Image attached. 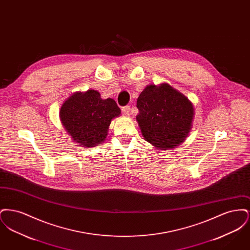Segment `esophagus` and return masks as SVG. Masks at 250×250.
I'll return each mask as SVG.
<instances>
[{"mask_svg":"<svg viewBox=\"0 0 250 250\" xmlns=\"http://www.w3.org/2000/svg\"><path fill=\"white\" fill-rule=\"evenodd\" d=\"M122 110H123V112H124L125 114H126V115H129V114H130L131 110L129 106H125V107H122Z\"/></svg>","mask_w":250,"mask_h":250,"instance_id":"esophagus-1","label":"esophagus"}]
</instances>
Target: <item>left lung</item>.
<instances>
[{"label":"left lung","mask_w":250,"mask_h":250,"mask_svg":"<svg viewBox=\"0 0 250 250\" xmlns=\"http://www.w3.org/2000/svg\"><path fill=\"white\" fill-rule=\"evenodd\" d=\"M137 121L143 137L166 150L182 143L190 131L194 108L190 101L167 84L147 86L137 100Z\"/></svg>","instance_id":"1"}]
</instances>
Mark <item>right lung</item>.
I'll return each instance as SVG.
<instances>
[{"instance_id": "1", "label": "right lung", "mask_w": 250, "mask_h": 250, "mask_svg": "<svg viewBox=\"0 0 250 250\" xmlns=\"http://www.w3.org/2000/svg\"><path fill=\"white\" fill-rule=\"evenodd\" d=\"M120 113L113 99H102L97 91L89 90L71 95L61 107L60 118L75 143L93 147L105 142L111 119Z\"/></svg>"}]
</instances>
